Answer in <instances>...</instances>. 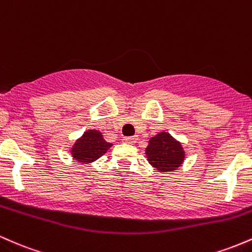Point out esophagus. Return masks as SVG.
I'll list each match as a JSON object with an SVG mask.
<instances>
[{"label":"esophagus","instance_id":"esophagus-1","mask_svg":"<svg viewBox=\"0 0 252 252\" xmlns=\"http://www.w3.org/2000/svg\"><path fill=\"white\" fill-rule=\"evenodd\" d=\"M123 140L125 141V143H127V144H134L135 141L138 140V138L137 137H125Z\"/></svg>","mask_w":252,"mask_h":252}]
</instances>
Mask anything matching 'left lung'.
<instances>
[{
  "mask_svg": "<svg viewBox=\"0 0 252 252\" xmlns=\"http://www.w3.org/2000/svg\"><path fill=\"white\" fill-rule=\"evenodd\" d=\"M145 155L148 157V162L158 172L177 170L186 158L182 143L165 131L150 138Z\"/></svg>",
  "mask_w": 252,
  "mask_h": 252,
  "instance_id": "8db88e82",
  "label": "left lung"
}]
</instances>
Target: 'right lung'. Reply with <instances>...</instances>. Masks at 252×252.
I'll return each mask as SVG.
<instances>
[{"label":"right lung","mask_w":252,"mask_h":252,"mask_svg":"<svg viewBox=\"0 0 252 252\" xmlns=\"http://www.w3.org/2000/svg\"><path fill=\"white\" fill-rule=\"evenodd\" d=\"M112 146L98 129H88L72 144L70 154L76 162L90 164L102 157Z\"/></svg>","instance_id":"add662e5"}]
</instances>
